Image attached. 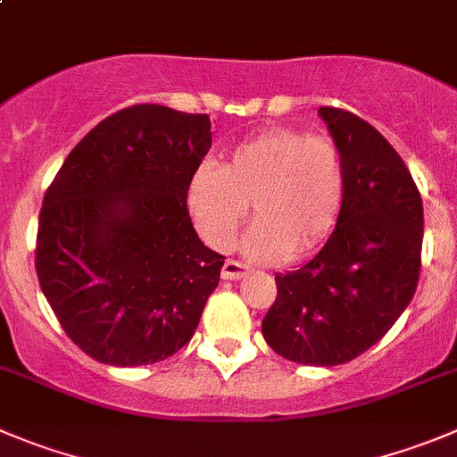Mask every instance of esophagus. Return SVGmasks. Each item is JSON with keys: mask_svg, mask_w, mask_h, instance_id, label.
Returning <instances> with one entry per match:
<instances>
[{"mask_svg": "<svg viewBox=\"0 0 457 457\" xmlns=\"http://www.w3.org/2000/svg\"><path fill=\"white\" fill-rule=\"evenodd\" d=\"M246 273V267L242 262H236V260H226L224 267H221V278L224 280H240Z\"/></svg>", "mask_w": 457, "mask_h": 457, "instance_id": "34e87169", "label": "esophagus"}]
</instances>
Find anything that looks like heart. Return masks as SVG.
<instances>
[{"mask_svg": "<svg viewBox=\"0 0 457 457\" xmlns=\"http://www.w3.org/2000/svg\"><path fill=\"white\" fill-rule=\"evenodd\" d=\"M343 190L345 172L332 138L271 128L233 147L221 168H199L188 184V211L206 245L228 251L251 204L258 224L245 251L273 264L316 249L332 233Z\"/></svg>", "mask_w": 457, "mask_h": 457, "instance_id": "heart-1", "label": "heart"}]
</instances>
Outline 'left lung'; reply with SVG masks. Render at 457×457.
Masks as SVG:
<instances>
[{
	"label": "left lung",
	"instance_id": "left-lung-1",
	"mask_svg": "<svg viewBox=\"0 0 457 457\" xmlns=\"http://www.w3.org/2000/svg\"><path fill=\"white\" fill-rule=\"evenodd\" d=\"M319 116L341 152V212L310 262L276 276L262 334L289 361L329 368L375 345L415 296L424 208L402 156L370 123L337 107Z\"/></svg>",
	"mask_w": 457,
	"mask_h": 457
}]
</instances>
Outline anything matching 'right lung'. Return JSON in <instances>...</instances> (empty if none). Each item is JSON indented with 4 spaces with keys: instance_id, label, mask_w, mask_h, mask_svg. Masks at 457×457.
Masks as SVG:
<instances>
[{
    "instance_id": "right-lung-1",
    "label": "right lung",
    "mask_w": 457,
    "mask_h": 457,
    "mask_svg": "<svg viewBox=\"0 0 457 457\" xmlns=\"http://www.w3.org/2000/svg\"><path fill=\"white\" fill-rule=\"evenodd\" d=\"M211 143L208 114L125 107L73 147L46 190L37 280L96 361L150 366L193 338L224 264L186 206Z\"/></svg>"
}]
</instances>
